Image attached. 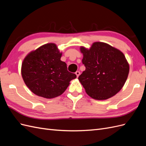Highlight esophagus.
I'll use <instances>...</instances> for the list:
<instances>
[{
	"label": "esophagus",
	"mask_w": 146,
	"mask_h": 146,
	"mask_svg": "<svg viewBox=\"0 0 146 146\" xmlns=\"http://www.w3.org/2000/svg\"><path fill=\"white\" fill-rule=\"evenodd\" d=\"M76 76H77V77H78V76H80V72H79V71H77L76 72Z\"/></svg>",
	"instance_id": "1"
}]
</instances>
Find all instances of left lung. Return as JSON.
<instances>
[{"instance_id":"1","label":"left lung","mask_w":146,"mask_h":146,"mask_svg":"<svg viewBox=\"0 0 146 146\" xmlns=\"http://www.w3.org/2000/svg\"><path fill=\"white\" fill-rule=\"evenodd\" d=\"M86 69L78 80L88 96L105 100L116 95L127 80L129 64L124 55L107 43L96 42L90 49L81 47Z\"/></svg>"}]
</instances>
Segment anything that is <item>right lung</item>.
<instances>
[{
	"label": "right lung",
	"instance_id": "1",
	"mask_svg": "<svg viewBox=\"0 0 146 146\" xmlns=\"http://www.w3.org/2000/svg\"><path fill=\"white\" fill-rule=\"evenodd\" d=\"M62 54L56 44H46L31 52L24 58L21 68L25 85L35 94L52 99L62 94L69 82L77 76L68 70L61 61Z\"/></svg>",
	"mask_w": 146,
	"mask_h": 146
}]
</instances>
